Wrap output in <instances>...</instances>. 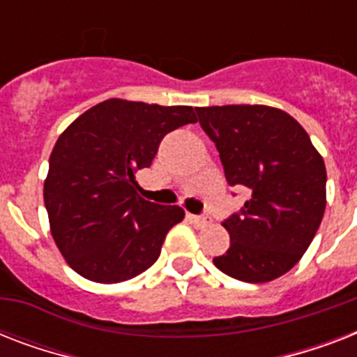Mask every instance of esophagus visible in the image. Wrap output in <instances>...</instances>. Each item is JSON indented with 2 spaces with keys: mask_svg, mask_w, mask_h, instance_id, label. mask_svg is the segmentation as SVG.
I'll return each mask as SVG.
<instances>
[{
  "mask_svg": "<svg viewBox=\"0 0 357 357\" xmlns=\"http://www.w3.org/2000/svg\"><path fill=\"white\" fill-rule=\"evenodd\" d=\"M187 220L195 224V226H198V228H202V226H206V224L209 222V218H207V217H200V215H190V213L187 215Z\"/></svg>",
  "mask_w": 357,
  "mask_h": 357,
  "instance_id": "1",
  "label": "esophagus"
}]
</instances>
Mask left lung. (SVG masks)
I'll return each mask as SVG.
<instances>
[{"label":"left lung","instance_id":"left-lung-1","mask_svg":"<svg viewBox=\"0 0 357 357\" xmlns=\"http://www.w3.org/2000/svg\"><path fill=\"white\" fill-rule=\"evenodd\" d=\"M196 114L220 153L226 181L250 192L243 209L222 222L231 241L213 263L241 282H272L298 263L321 226L324 161L282 109L215 105L196 107Z\"/></svg>","mask_w":357,"mask_h":357}]
</instances>
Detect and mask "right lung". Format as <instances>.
Returning <instances> with one entry per match:
<instances>
[{
	"instance_id": "add662e5",
	"label": "right lung",
	"mask_w": 357,
	"mask_h": 357,
	"mask_svg": "<svg viewBox=\"0 0 357 357\" xmlns=\"http://www.w3.org/2000/svg\"><path fill=\"white\" fill-rule=\"evenodd\" d=\"M195 122L187 105L113 98L64 129L50 155L44 204L53 241L79 276L119 283L155 263L185 211L140 198L135 174L150 167L165 135Z\"/></svg>"
}]
</instances>
